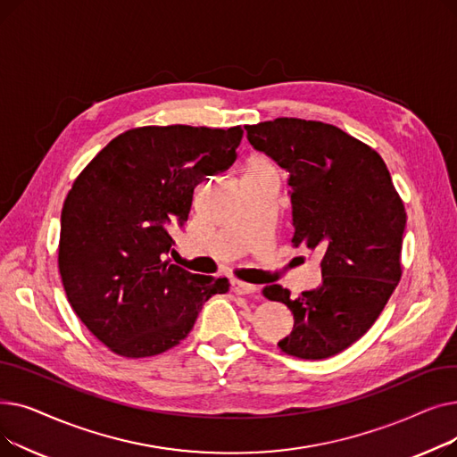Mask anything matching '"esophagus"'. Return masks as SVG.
<instances>
[{
	"label": "esophagus",
	"mask_w": 457,
	"mask_h": 457,
	"mask_svg": "<svg viewBox=\"0 0 457 457\" xmlns=\"http://www.w3.org/2000/svg\"><path fill=\"white\" fill-rule=\"evenodd\" d=\"M231 291H233L235 295L245 296V295L255 293L257 287H255V285H250V283H245V281H233V283H231Z\"/></svg>",
	"instance_id": "esophagus-1"
}]
</instances>
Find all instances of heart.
I'll return each instance as SVG.
<instances>
[{
    "label": "heart",
    "instance_id": "b5f03b06",
    "mask_svg": "<svg viewBox=\"0 0 457 457\" xmlns=\"http://www.w3.org/2000/svg\"><path fill=\"white\" fill-rule=\"evenodd\" d=\"M248 172H276L274 166L269 159L265 157H253L250 161V166H248Z\"/></svg>",
    "mask_w": 457,
    "mask_h": 457
}]
</instances>
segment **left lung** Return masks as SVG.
Returning <instances> with one entry per match:
<instances>
[{
	"mask_svg": "<svg viewBox=\"0 0 457 457\" xmlns=\"http://www.w3.org/2000/svg\"><path fill=\"white\" fill-rule=\"evenodd\" d=\"M245 129L289 172L293 245L324 253L317 289L298 298L281 285L262 289L295 317L278 346L300 359L331 357L363 337L400 281L403 204L383 159L339 128L276 118Z\"/></svg>",
	"mask_w": 457,
	"mask_h": 457,
	"instance_id": "obj_1",
	"label": "left lung"
}]
</instances>
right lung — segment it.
<instances>
[{
	"label": "right lung",
	"instance_id": "add662e5",
	"mask_svg": "<svg viewBox=\"0 0 457 457\" xmlns=\"http://www.w3.org/2000/svg\"><path fill=\"white\" fill-rule=\"evenodd\" d=\"M241 126H148L112 138L71 185L61 212L59 272L71 309L114 353L150 357L179 345L202 305L229 291L166 261L170 228L195 187L237 159Z\"/></svg>",
	"mask_w": 457,
	"mask_h": 457
}]
</instances>
